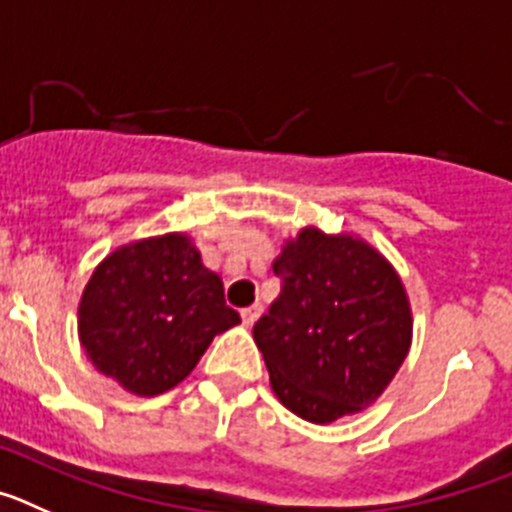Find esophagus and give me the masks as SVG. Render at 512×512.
<instances>
[{
  "mask_svg": "<svg viewBox=\"0 0 512 512\" xmlns=\"http://www.w3.org/2000/svg\"><path fill=\"white\" fill-rule=\"evenodd\" d=\"M260 313H262L260 303H257V306H250V308H242V324L252 326L257 319H260Z\"/></svg>",
  "mask_w": 512,
  "mask_h": 512,
  "instance_id": "1",
  "label": "esophagus"
}]
</instances>
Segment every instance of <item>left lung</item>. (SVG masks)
Masks as SVG:
<instances>
[{
	"label": "left lung",
	"instance_id": "left-lung-1",
	"mask_svg": "<svg viewBox=\"0 0 512 512\" xmlns=\"http://www.w3.org/2000/svg\"><path fill=\"white\" fill-rule=\"evenodd\" d=\"M273 273L280 293L252 329L273 393L321 426L365 411L411 349V301L395 267L357 234L303 227Z\"/></svg>",
	"mask_w": 512,
	"mask_h": 512
}]
</instances>
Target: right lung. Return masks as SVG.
I'll return each mask as SVG.
<instances>
[{"label":"right lung","mask_w":512,"mask_h":512,"mask_svg":"<svg viewBox=\"0 0 512 512\" xmlns=\"http://www.w3.org/2000/svg\"><path fill=\"white\" fill-rule=\"evenodd\" d=\"M239 324L224 283L186 232L135 239L96 265L78 339L101 375L153 398L186 380L216 334Z\"/></svg>","instance_id":"1"}]
</instances>
